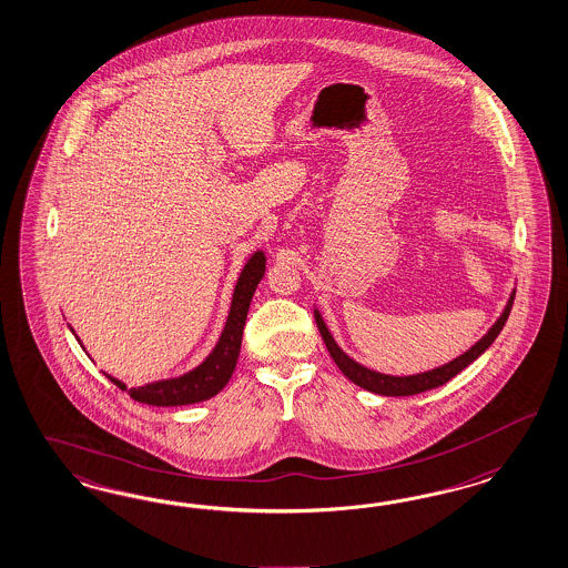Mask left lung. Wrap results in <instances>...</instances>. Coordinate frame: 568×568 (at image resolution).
<instances>
[{
  "instance_id": "obj_1",
  "label": "left lung",
  "mask_w": 568,
  "mask_h": 568,
  "mask_svg": "<svg viewBox=\"0 0 568 568\" xmlns=\"http://www.w3.org/2000/svg\"><path fill=\"white\" fill-rule=\"evenodd\" d=\"M515 292H517V288L510 292L508 303H506V307L500 313V317L496 320V324L491 325L486 334L470 346L469 351H465L463 355H458L453 361H448V363H444L439 367H434L429 372L413 373V375H388V373L373 372L369 367L361 365L355 358L348 357L338 346V342L334 341V336L329 334L320 308H313V313H315V324L320 327V334L324 338L329 355L334 358V363L338 365V369L353 384H357L358 388L367 389V392H373V394H382V396H413V394H422V392H427V389L444 386L446 382L453 379L454 375H458L465 367H469L475 358H479L486 353L487 348L491 346V342L496 341L498 334L503 332L504 324H506V320L510 315V308H513Z\"/></svg>"
}]
</instances>
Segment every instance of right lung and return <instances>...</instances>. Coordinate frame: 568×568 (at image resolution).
Instances as JSON below:
<instances>
[{"instance_id": "1", "label": "right lung", "mask_w": 568, "mask_h": 568, "mask_svg": "<svg viewBox=\"0 0 568 568\" xmlns=\"http://www.w3.org/2000/svg\"><path fill=\"white\" fill-rule=\"evenodd\" d=\"M265 261H267L265 253L255 251L244 263L241 276L236 280V286L232 292V303H230L222 336L213 346L210 357L205 358L201 365H196L195 369H191L180 377L151 382L145 386H139V388H129L114 375L103 372L105 377L118 388L129 392L132 400L151 406L195 405V403L213 398L217 392L224 389L234 373V367H236V361L241 355V344H243L246 313L251 307L253 294L257 291V284L265 274ZM70 332L74 334L72 327H70ZM74 338L81 344V338L77 334H74Z\"/></svg>"}]
</instances>
